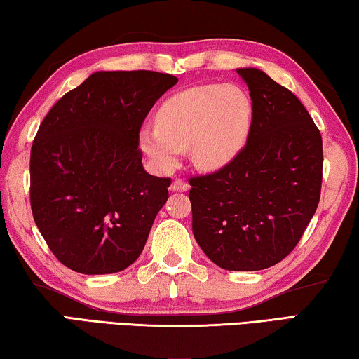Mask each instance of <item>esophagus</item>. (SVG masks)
Returning a JSON list of instances; mask_svg holds the SVG:
<instances>
[{
	"label": "esophagus",
	"mask_w": 359,
	"mask_h": 359,
	"mask_svg": "<svg viewBox=\"0 0 359 359\" xmlns=\"http://www.w3.org/2000/svg\"><path fill=\"white\" fill-rule=\"evenodd\" d=\"M170 191H173V192H186V191H189V184H187L186 181H183V180L176 178V180H173V183L170 184Z\"/></svg>",
	"instance_id": "obj_1"
}]
</instances>
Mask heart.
I'll return each instance as SVG.
<instances>
[{
  "label": "heart",
  "instance_id": "1",
  "mask_svg": "<svg viewBox=\"0 0 359 359\" xmlns=\"http://www.w3.org/2000/svg\"><path fill=\"white\" fill-rule=\"evenodd\" d=\"M252 102L243 87L205 84L167 98L156 113V127L140 132V146L157 170L178 165L191 146L197 167L218 170L240 154L248 140Z\"/></svg>",
  "mask_w": 359,
  "mask_h": 359
}]
</instances>
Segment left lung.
Instances as JSON below:
<instances>
[{
	"label": "left lung",
	"mask_w": 359,
	"mask_h": 359,
	"mask_svg": "<svg viewBox=\"0 0 359 359\" xmlns=\"http://www.w3.org/2000/svg\"><path fill=\"white\" fill-rule=\"evenodd\" d=\"M252 121L226 167L194 176L192 232L216 266L262 270L294 250L313 218L323 180L318 127L294 93L257 68H238Z\"/></svg>",
	"instance_id": "8db88e82"
}]
</instances>
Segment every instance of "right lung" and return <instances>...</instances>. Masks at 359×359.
I'll return each mask as SVG.
<instances>
[{
	"label": "right lung",
	"instance_id": "right-lung-1",
	"mask_svg": "<svg viewBox=\"0 0 359 359\" xmlns=\"http://www.w3.org/2000/svg\"><path fill=\"white\" fill-rule=\"evenodd\" d=\"M176 82L146 69L97 72L41 122L30 156V203L63 266L103 275L138 259L172 184L143 168L140 128Z\"/></svg>",
	"mask_w": 359,
	"mask_h": 359
}]
</instances>
